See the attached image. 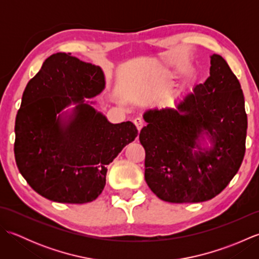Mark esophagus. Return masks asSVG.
<instances>
[{
  "mask_svg": "<svg viewBox=\"0 0 259 259\" xmlns=\"http://www.w3.org/2000/svg\"><path fill=\"white\" fill-rule=\"evenodd\" d=\"M134 123L136 125V128L138 131H140L142 129V126H144V121H142L140 118H137L134 120Z\"/></svg>",
  "mask_w": 259,
  "mask_h": 259,
  "instance_id": "esophagus-1",
  "label": "esophagus"
}]
</instances>
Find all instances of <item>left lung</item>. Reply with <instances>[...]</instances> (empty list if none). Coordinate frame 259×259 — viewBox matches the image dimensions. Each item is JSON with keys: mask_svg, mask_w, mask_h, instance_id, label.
Listing matches in <instances>:
<instances>
[{"mask_svg": "<svg viewBox=\"0 0 259 259\" xmlns=\"http://www.w3.org/2000/svg\"><path fill=\"white\" fill-rule=\"evenodd\" d=\"M210 75L177 108L149 110L139 140L145 179L153 194L175 203L201 202L226 188L245 156L247 114L243 90L225 59L210 57ZM206 134L210 148L200 141ZM197 149V151L194 149Z\"/></svg>", "mask_w": 259, "mask_h": 259, "instance_id": "1", "label": "left lung"}]
</instances>
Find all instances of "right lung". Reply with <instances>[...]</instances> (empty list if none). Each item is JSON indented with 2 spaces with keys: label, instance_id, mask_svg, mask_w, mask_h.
<instances>
[{
  "label": "right lung",
  "instance_id": "add662e5",
  "mask_svg": "<svg viewBox=\"0 0 259 259\" xmlns=\"http://www.w3.org/2000/svg\"><path fill=\"white\" fill-rule=\"evenodd\" d=\"M104 85L100 67L63 52L49 57L26 84L15 120V161L26 183L47 199H97L107 166L138 135L133 122L110 123L84 102ZM72 103L69 116L59 113Z\"/></svg>",
  "mask_w": 259,
  "mask_h": 259
}]
</instances>
